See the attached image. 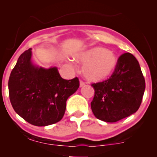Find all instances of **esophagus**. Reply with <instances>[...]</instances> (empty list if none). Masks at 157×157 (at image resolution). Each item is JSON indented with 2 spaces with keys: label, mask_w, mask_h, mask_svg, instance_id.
Wrapping results in <instances>:
<instances>
[{
  "label": "esophagus",
  "mask_w": 157,
  "mask_h": 157,
  "mask_svg": "<svg viewBox=\"0 0 157 157\" xmlns=\"http://www.w3.org/2000/svg\"><path fill=\"white\" fill-rule=\"evenodd\" d=\"M85 85V82L82 80H80V87H83Z\"/></svg>",
  "instance_id": "obj_1"
}]
</instances>
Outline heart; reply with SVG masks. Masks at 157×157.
<instances>
[{
	"instance_id": "1",
	"label": "heart",
	"mask_w": 157,
	"mask_h": 157,
	"mask_svg": "<svg viewBox=\"0 0 157 157\" xmlns=\"http://www.w3.org/2000/svg\"><path fill=\"white\" fill-rule=\"evenodd\" d=\"M75 59L79 63H84L82 68L83 75L93 82L104 81L109 78L118 65V59L115 53L100 46L79 53Z\"/></svg>"
}]
</instances>
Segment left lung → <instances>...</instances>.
<instances>
[{
  "label": "left lung",
  "mask_w": 157,
  "mask_h": 157,
  "mask_svg": "<svg viewBox=\"0 0 157 157\" xmlns=\"http://www.w3.org/2000/svg\"><path fill=\"white\" fill-rule=\"evenodd\" d=\"M91 110L98 119L117 122L138 110L145 90V79L136 58L125 53L118 59L115 71L101 82L92 83Z\"/></svg>",
  "instance_id": "obj_1"
}]
</instances>
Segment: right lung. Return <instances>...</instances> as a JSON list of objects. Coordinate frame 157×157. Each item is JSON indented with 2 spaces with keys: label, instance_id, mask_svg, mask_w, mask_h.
Segmentation results:
<instances>
[{
  "label": "right lung",
  "instance_id": "add662e5",
  "mask_svg": "<svg viewBox=\"0 0 157 157\" xmlns=\"http://www.w3.org/2000/svg\"><path fill=\"white\" fill-rule=\"evenodd\" d=\"M31 59L30 48L20 56L10 73V103L14 111L31 124L51 125L63 118L66 101L78 89L79 80L77 77L62 78L56 67H36Z\"/></svg>",
  "mask_w": 157,
  "mask_h": 157
}]
</instances>
